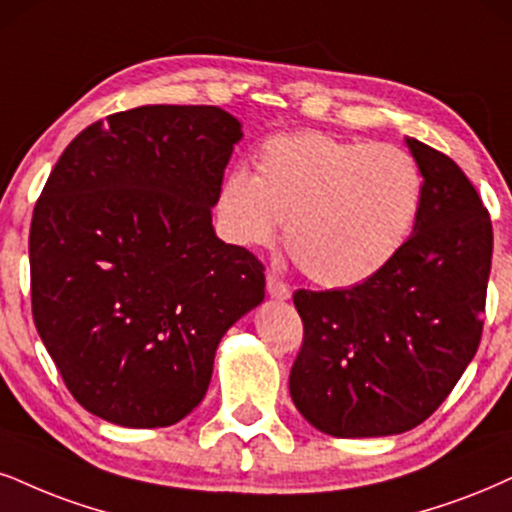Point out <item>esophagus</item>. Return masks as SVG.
<instances>
[{
	"instance_id": "1",
	"label": "esophagus",
	"mask_w": 512,
	"mask_h": 512,
	"mask_svg": "<svg viewBox=\"0 0 512 512\" xmlns=\"http://www.w3.org/2000/svg\"><path fill=\"white\" fill-rule=\"evenodd\" d=\"M266 289H268L270 299H277V301H287L289 296H292V289H289L277 275L266 277Z\"/></svg>"
}]
</instances>
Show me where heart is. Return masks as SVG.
<instances>
[{"label":"heart","mask_w":512,"mask_h":512,"mask_svg":"<svg viewBox=\"0 0 512 512\" xmlns=\"http://www.w3.org/2000/svg\"><path fill=\"white\" fill-rule=\"evenodd\" d=\"M420 204L422 173L408 151L304 130L268 137L256 173L227 170L216 220L249 249L273 244L287 223L289 254L313 282L356 287L394 261Z\"/></svg>","instance_id":"heart-1"}]
</instances>
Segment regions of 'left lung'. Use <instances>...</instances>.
Here are the masks:
<instances>
[{
  "instance_id": "obj_1",
  "label": "left lung",
  "mask_w": 512,
  "mask_h": 512,
  "mask_svg": "<svg viewBox=\"0 0 512 512\" xmlns=\"http://www.w3.org/2000/svg\"><path fill=\"white\" fill-rule=\"evenodd\" d=\"M422 173L413 235L368 282L294 292L304 344L289 394L315 430L342 439L418 427L475 358L491 273L489 211L441 151L406 140Z\"/></svg>"
}]
</instances>
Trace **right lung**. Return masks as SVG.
Listing matches in <instances>:
<instances>
[{
  "mask_svg": "<svg viewBox=\"0 0 512 512\" xmlns=\"http://www.w3.org/2000/svg\"><path fill=\"white\" fill-rule=\"evenodd\" d=\"M239 140L218 106L156 104L92 123L56 161L30 225L33 318L97 418L180 422L223 334L266 296L263 263L211 225Z\"/></svg>",
  "mask_w": 512,
  "mask_h": 512,
  "instance_id": "right-lung-1",
  "label": "right lung"
}]
</instances>
